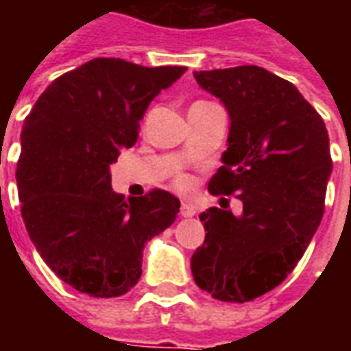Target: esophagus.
Instances as JSON below:
<instances>
[{
    "label": "esophagus",
    "instance_id": "34e87169",
    "mask_svg": "<svg viewBox=\"0 0 351 351\" xmlns=\"http://www.w3.org/2000/svg\"><path fill=\"white\" fill-rule=\"evenodd\" d=\"M180 216L182 218H191V216H195V208L191 203L188 201H182V205H180Z\"/></svg>",
    "mask_w": 351,
    "mask_h": 351
}]
</instances>
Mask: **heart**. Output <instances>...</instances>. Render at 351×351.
<instances>
[{
    "mask_svg": "<svg viewBox=\"0 0 351 351\" xmlns=\"http://www.w3.org/2000/svg\"><path fill=\"white\" fill-rule=\"evenodd\" d=\"M176 186L186 188V186H188V178H186V176H178V178H176Z\"/></svg>",
    "mask_w": 351,
    "mask_h": 351,
    "instance_id": "1",
    "label": "heart"
}]
</instances>
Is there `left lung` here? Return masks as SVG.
Returning a JSON list of instances; mask_svg holds the SVG:
<instances>
[{"label": "left lung", "instance_id": "obj_1", "mask_svg": "<svg viewBox=\"0 0 351 351\" xmlns=\"http://www.w3.org/2000/svg\"><path fill=\"white\" fill-rule=\"evenodd\" d=\"M193 77L231 118L223 165L208 191L237 193L243 214L223 206L199 214L206 235L191 256V274L218 301H254L287 278L322 221L332 171L329 135L301 92L263 67Z\"/></svg>", "mask_w": 351, "mask_h": 351}]
</instances>
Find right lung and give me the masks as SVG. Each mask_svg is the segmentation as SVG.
Here are the masks:
<instances>
[{
	"label": "right lung",
	"mask_w": 351,
	"mask_h": 351,
	"mask_svg": "<svg viewBox=\"0 0 351 351\" xmlns=\"http://www.w3.org/2000/svg\"><path fill=\"white\" fill-rule=\"evenodd\" d=\"M184 73L95 58L58 77L24 120L22 220L43 261L80 293H128L141 278L145 244L176 220L180 201L169 191L128 201L114 193L110 165L137 143L150 101Z\"/></svg>",
	"instance_id": "add662e5"
}]
</instances>
